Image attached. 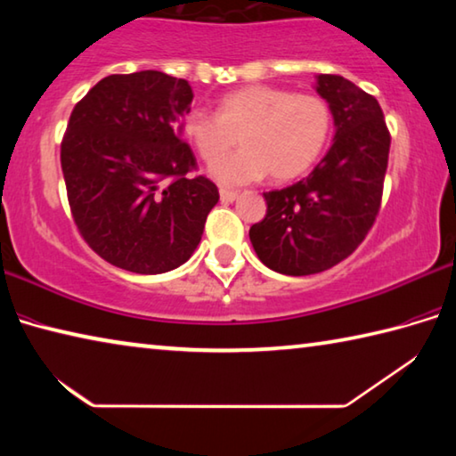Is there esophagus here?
Returning a JSON list of instances; mask_svg holds the SVG:
<instances>
[{
	"instance_id": "esophagus-1",
	"label": "esophagus",
	"mask_w": 456,
	"mask_h": 456,
	"mask_svg": "<svg viewBox=\"0 0 456 456\" xmlns=\"http://www.w3.org/2000/svg\"><path fill=\"white\" fill-rule=\"evenodd\" d=\"M219 197H221L223 203H233V200L239 197V192H237V191H227V189H221V191H219Z\"/></svg>"
}]
</instances>
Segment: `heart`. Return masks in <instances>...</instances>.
Segmentation results:
<instances>
[{"label":"heart","mask_w":456,"mask_h":456,"mask_svg":"<svg viewBox=\"0 0 456 456\" xmlns=\"http://www.w3.org/2000/svg\"><path fill=\"white\" fill-rule=\"evenodd\" d=\"M331 108L322 96L251 84L223 94L217 112L192 108L181 118V134L205 163L224 153L240 136L242 149L211 167L223 187L264 179L285 183L318 163L331 136Z\"/></svg>","instance_id":"1"}]
</instances>
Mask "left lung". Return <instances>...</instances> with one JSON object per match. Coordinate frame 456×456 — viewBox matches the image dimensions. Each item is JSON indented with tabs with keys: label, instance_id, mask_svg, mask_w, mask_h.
I'll return each mask as SVG.
<instances>
[{
	"label": "left lung",
	"instance_id": "left-lung-1",
	"mask_svg": "<svg viewBox=\"0 0 456 456\" xmlns=\"http://www.w3.org/2000/svg\"><path fill=\"white\" fill-rule=\"evenodd\" d=\"M334 117V142L310 176L264 192L267 213L249 229L259 261L283 275L326 272L364 241L380 211L390 133L374 96L334 74L315 76Z\"/></svg>",
	"mask_w": 456,
	"mask_h": 456
}]
</instances>
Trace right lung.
Segmentation results:
<instances>
[{
    "mask_svg": "<svg viewBox=\"0 0 456 456\" xmlns=\"http://www.w3.org/2000/svg\"><path fill=\"white\" fill-rule=\"evenodd\" d=\"M187 80L159 70L112 74L74 106L60 160L80 235L108 264L165 273L197 249L219 191L181 138Z\"/></svg>",
    "mask_w": 456,
    "mask_h": 456,
    "instance_id": "add662e5",
    "label": "right lung"
}]
</instances>
